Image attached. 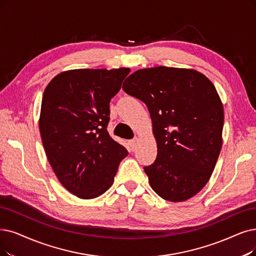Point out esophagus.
<instances>
[{"label": "esophagus", "instance_id": "34e87169", "mask_svg": "<svg viewBox=\"0 0 256 256\" xmlns=\"http://www.w3.org/2000/svg\"><path fill=\"white\" fill-rule=\"evenodd\" d=\"M136 142H138V138H134V140H130L129 142H128V144H129V147H130V149L134 151V149H136Z\"/></svg>", "mask_w": 256, "mask_h": 256}]
</instances>
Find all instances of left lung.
Returning <instances> with one entry per match:
<instances>
[{
  "instance_id": "obj_1",
  "label": "left lung",
  "mask_w": 256,
  "mask_h": 256,
  "mask_svg": "<svg viewBox=\"0 0 256 256\" xmlns=\"http://www.w3.org/2000/svg\"><path fill=\"white\" fill-rule=\"evenodd\" d=\"M122 90L147 105L158 156L145 167L158 196L184 202L210 180L222 145L224 108L212 82L200 71L158 66L136 70Z\"/></svg>"
}]
</instances>
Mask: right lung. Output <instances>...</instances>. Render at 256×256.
<instances>
[{"label":"right lung","mask_w":256,"mask_h":256,"mask_svg":"<svg viewBox=\"0 0 256 256\" xmlns=\"http://www.w3.org/2000/svg\"><path fill=\"white\" fill-rule=\"evenodd\" d=\"M129 72L124 67L67 70L45 88L38 128L46 156L58 182L80 198L105 193L128 156L106 128L110 100Z\"/></svg>","instance_id":"1"}]
</instances>
